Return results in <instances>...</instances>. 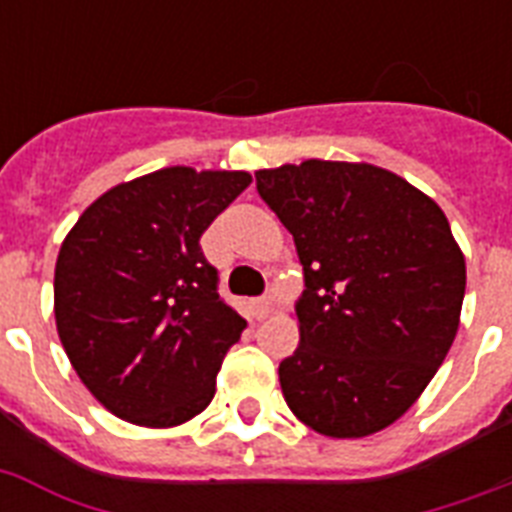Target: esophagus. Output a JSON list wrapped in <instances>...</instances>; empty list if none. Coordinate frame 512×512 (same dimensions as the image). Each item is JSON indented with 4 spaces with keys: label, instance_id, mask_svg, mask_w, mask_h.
I'll use <instances>...</instances> for the list:
<instances>
[{
    "label": "esophagus",
    "instance_id": "obj_1",
    "mask_svg": "<svg viewBox=\"0 0 512 512\" xmlns=\"http://www.w3.org/2000/svg\"><path fill=\"white\" fill-rule=\"evenodd\" d=\"M252 313H255L257 321L268 319L273 313V297H257V300H252Z\"/></svg>",
    "mask_w": 512,
    "mask_h": 512
}]
</instances>
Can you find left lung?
<instances>
[{
  "label": "left lung",
  "instance_id": "1",
  "mask_svg": "<svg viewBox=\"0 0 512 512\" xmlns=\"http://www.w3.org/2000/svg\"><path fill=\"white\" fill-rule=\"evenodd\" d=\"M303 265L300 345L279 364L284 401L329 438L388 428L420 398L460 327L465 255L436 201L364 162L260 170Z\"/></svg>",
  "mask_w": 512,
  "mask_h": 512
}]
</instances>
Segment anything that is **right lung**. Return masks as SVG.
<instances>
[{
	"instance_id": "right-lung-1",
	"label": "right lung",
	"mask_w": 512,
	"mask_h": 512,
	"mask_svg": "<svg viewBox=\"0 0 512 512\" xmlns=\"http://www.w3.org/2000/svg\"><path fill=\"white\" fill-rule=\"evenodd\" d=\"M249 172L164 167L84 209L55 263V324L71 366L108 412L175 428L215 396L247 321L217 295L199 239Z\"/></svg>"
}]
</instances>
